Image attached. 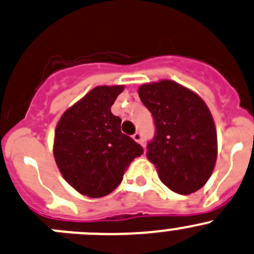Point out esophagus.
<instances>
[{
  "instance_id": "34e87169",
  "label": "esophagus",
  "mask_w": 254,
  "mask_h": 254,
  "mask_svg": "<svg viewBox=\"0 0 254 254\" xmlns=\"http://www.w3.org/2000/svg\"><path fill=\"white\" fill-rule=\"evenodd\" d=\"M132 139H134L136 142H139V144H142V136L140 132H135V134L132 135Z\"/></svg>"
}]
</instances>
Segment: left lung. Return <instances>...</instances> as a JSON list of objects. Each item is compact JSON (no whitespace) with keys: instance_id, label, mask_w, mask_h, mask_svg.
I'll return each instance as SVG.
<instances>
[{"instance_id":"obj_1","label":"left lung","mask_w":254,"mask_h":254,"mask_svg":"<svg viewBox=\"0 0 254 254\" xmlns=\"http://www.w3.org/2000/svg\"><path fill=\"white\" fill-rule=\"evenodd\" d=\"M142 104L154 117L156 135L146 156L174 192L190 195L205 186L217 160V132L202 98L170 79L139 87Z\"/></svg>"}]
</instances>
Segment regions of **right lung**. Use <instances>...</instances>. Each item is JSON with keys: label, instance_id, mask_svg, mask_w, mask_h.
Instances as JSON below:
<instances>
[{"label": "right lung", "instance_id": "add662e5", "mask_svg": "<svg viewBox=\"0 0 254 254\" xmlns=\"http://www.w3.org/2000/svg\"><path fill=\"white\" fill-rule=\"evenodd\" d=\"M124 85H98L68 108L54 131L53 155L65 181L82 195L104 197L142 147L120 130L110 108Z\"/></svg>", "mask_w": 254, "mask_h": 254}]
</instances>
